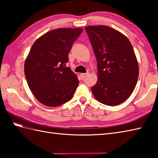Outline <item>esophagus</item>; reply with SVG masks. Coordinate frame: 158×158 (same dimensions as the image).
Returning <instances> with one entry per match:
<instances>
[{"instance_id": "1", "label": "esophagus", "mask_w": 158, "mask_h": 158, "mask_svg": "<svg viewBox=\"0 0 158 158\" xmlns=\"http://www.w3.org/2000/svg\"><path fill=\"white\" fill-rule=\"evenodd\" d=\"M89 74V73H81L80 74V77H81V78H84V77H85L87 75H88Z\"/></svg>"}]
</instances>
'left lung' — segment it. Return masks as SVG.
Listing matches in <instances>:
<instances>
[{
    "label": "left lung",
    "mask_w": 158,
    "mask_h": 158,
    "mask_svg": "<svg viewBox=\"0 0 158 158\" xmlns=\"http://www.w3.org/2000/svg\"><path fill=\"white\" fill-rule=\"evenodd\" d=\"M85 30L98 62L93 95L104 105H120L132 94L139 77V63L132 44L126 36L109 26H89Z\"/></svg>",
    "instance_id": "8db88e82"
}]
</instances>
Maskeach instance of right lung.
Listing matches in <instances>:
<instances>
[{
  "mask_svg": "<svg viewBox=\"0 0 158 158\" xmlns=\"http://www.w3.org/2000/svg\"><path fill=\"white\" fill-rule=\"evenodd\" d=\"M82 28H58L36 40L26 57L24 73L32 94L43 105L56 107L71 100L79 79L69 67V53Z\"/></svg>",
  "mask_w": 158,
  "mask_h": 158,
  "instance_id": "right-lung-1",
  "label": "right lung"
}]
</instances>
